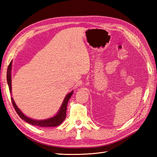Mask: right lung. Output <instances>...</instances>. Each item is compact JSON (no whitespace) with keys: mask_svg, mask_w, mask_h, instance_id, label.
Here are the masks:
<instances>
[{"mask_svg":"<svg viewBox=\"0 0 157 157\" xmlns=\"http://www.w3.org/2000/svg\"><path fill=\"white\" fill-rule=\"evenodd\" d=\"M12 63L13 62L11 61L8 67L7 72H6V80H7V84L9 86V91L11 92V94L12 93V88H11ZM73 93V91H71V92L68 93V94L66 95L64 100H63V102H62L61 107H60L58 112L56 113V114L55 116L52 117L51 118L43 119V120H36V119H33L30 117H28L23 114L21 110L17 107V106L16 105L13 97H11V101H12L13 106H14V109H15V111L17 112V113L18 115L21 117V119L24 120L25 121L29 123V124L33 125H37L39 127H44V128H48V127H56L61 125L63 123V121L65 120L66 117L67 105L69 100L70 98H71Z\"/></svg>","mask_w":157,"mask_h":157,"instance_id":"1","label":"right lung"}]
</instances>
